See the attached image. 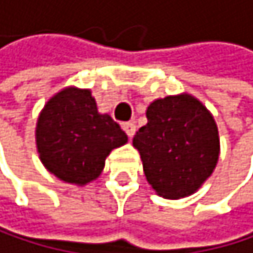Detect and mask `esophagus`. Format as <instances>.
Here are the masks:
<instances>
[{"label": "esophagus", "instance_id": "1", "mask_svg": "<svg viewBox=\"0 0 253 253\" xmlns=\"http://www.w3.org/2000/svg\"><path fill=\"white\" fill-rule=\"evenodd\" d=\"M122 128H124V131L126 133V136L131 139L134 136V133H136V124L134 122H126V124H124L122 125Z\"/></svg>", "mask_w": 253, "mask_h": 253}]
</instances>
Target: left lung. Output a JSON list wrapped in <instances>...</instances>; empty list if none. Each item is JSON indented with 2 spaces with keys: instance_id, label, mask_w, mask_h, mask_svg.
I'll return each mask as SVG.
<instances>
[{
  "instance_id": "obj_1",
  "label": "left lung",
  "mask_w": 253,
  "mask_h": 253,
  "mask_svg": "<svg viewBox=\"0 0 253 253\" xmlns=\"http://www.w3.org/2000/svg\"><path fill=\"white\" fill-rule=\"evenodd\" d=\"M147 119L133 137L147 181L169 199L195 193L213 173L219 156L213 116L198 99L181 94L150 103Z\"/></svg>"
}]
</instances>
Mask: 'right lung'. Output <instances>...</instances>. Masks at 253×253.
<instances>
[{
    "label": "right lung",
    "mask_w": 253,
    "mask_h": 253,
    "mask_svg": "<svg viewBox=\"0 0 253 253\" xmlns=\"http://www.w3.org/2000/svg\"><path fill=\"white\" fill-rule=\"evenodd\" d=\"M37 148L58 179L84 185L99 177L105 159L128 142L125 131L100 114L89 89L65 88L44 105L37 122Z\"/></svg>",
    "instance_id": "add662e5"
}]
</instances>
